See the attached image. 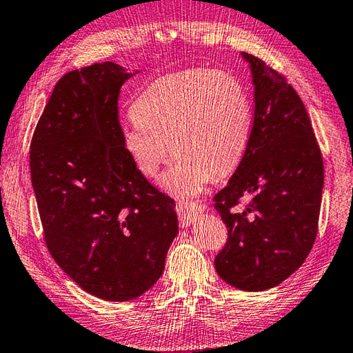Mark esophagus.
I'll return each instance as SVG.
<instances>
[{
    "label": "esophagus",
    "instance_id": "1",
    "mask_svg": "<svg viewBox=\"0 0 353 353\" xmlns=\"http://www.w3.org/2000/svg\"><path fill=\"white\" fill-rule=\"evenodd\" d=\"M176 211H177L179 221H181L183 227H187V225H190V223L194 222L196 216L202 211V207L196 202L179 201L176 205Z\"/></svg>",
    "mask_w": 353,
    "mask_h": 353
}]
</instances>
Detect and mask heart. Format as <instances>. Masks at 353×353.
Wrapping results in <instances>:
<instances>
[{
    "mask_svg": "<svg viewBox=\"0 0 353 353\" xmlns=\"http://www.w3.org/2000/svg\"><path fill=\"white\" fill-rule=\"evenodd\" d=\"M132 117L121 140L134 166L156 179L174 150L179 156L163 187L188 197L241 163L253 112L238 77L196 68L152 81L134 103Z\"/></svg>",
    "mask_w": 353,
    "mask_h": 353,
    "instance_id": "1",
    "label": "heart"
}]
</instances>
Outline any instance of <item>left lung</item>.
Instances as JSON below:
<instances>
[{
  "label": "left lung",
  "instance_id": "8db88e82",
  "mask_svg": "<svg viewBox=\"0 0 353 353\" xmlns=\"http://www.w3.org/2000/svg\"><path fill=\"white\" fill-rule=\"evenodd\" d=\"M242 57L253 74V126L239 166L214 196L228 228L214 267L230 285L262 292L296 272L315 243L324 163L298 92L261 59Z\"/></svg>",
  "mask_w": 353,
  "mask_h": 353
}]
</instances>
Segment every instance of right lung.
Here are the masks:
<instances>
[{
	"mask_svg": "<svg viewBox=\"0 0 353 353\" xmlns=\"http://www.w3.org/2000/svg\"><path fill=\"white\" fill-rule=\"evenodd\" d=\"M132 74L112 61L57 81L30 142L44 241L83 290L130 301L157 283L177 234L176 203L123 148L117 100Z\"/></svg>",
	"mask_w": 353,
	"mask_h": 353,
	"instance_id": "1",
	"label": "right lung"
}]
</instances>
